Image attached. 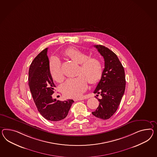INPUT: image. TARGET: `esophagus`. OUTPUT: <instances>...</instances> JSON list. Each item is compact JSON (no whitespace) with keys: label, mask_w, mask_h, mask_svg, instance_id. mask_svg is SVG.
Masks as SVG:
<instances>
[{"label":"esophagus","mask_w":157,"mask_h":157,"mask_svg":"<svg viewBox=\"0 0 157 157\" xmlns=\"http://www.w3.org/2000/svg\"><path fill=\"white\" fill-rule=\"evenodd\" d=\"M84 98H74L73 100L75 101H81V100H83Z\"/></svg>","instance_id":"34e87169"}]
</instances>
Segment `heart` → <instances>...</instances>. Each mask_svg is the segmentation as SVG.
Listing matches in <instances>:
<instances>
[{"mask_svg": "<svg viewBox=\"0 0 157 157\" xmlns=\"http://www.w3.org/2000/svg\"><path fill=\"white\" fill-rule=\"evenodd\" d=\"M63 55L80 66L76 78L69 79L61 86V91L65 96L77 98L81 96L90 84H96L100 80L103 72L102 61L97 57H89L87 53L80 49L71 48L63 52ZM49 72L54 80L61 82L64 79L60 60L52 57L49 62Z\"/></svg>", "mask_w": 157, "mask_h": 157, "instance_id": "obj_1", "label": "heart"}]
</instances>
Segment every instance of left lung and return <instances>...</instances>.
<instances>
[{"label":"left lung","instance_id":"8db88e82","mask_svg":"<svg viewBox=\"0 0 157 157\" xmlns=\"http://www.w3.org/2000/svg\"><path fill=\"white\" fill-rule=\"evenodd\" d=\"M94 47L104 59L105 68L93 92L100 94L102 98L96 97L100 102L99 106L92 114L98 118L107 120L116 112L125 92V71L118 57L111 50L101 45Z\"/></svg>","mask_w":157,"mask_h":157}]
</instances>
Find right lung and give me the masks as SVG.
<instances>
[{"mask_svg":"<svg viewBox=\"0 0 157 157\" xmlns=\"http://www.w3.org/2000/svg\"><path fill=\"white\" fill-rule=\"evenodd\" d=\"M47 51L48 48L44 49L32 61L29 69L28 85L41 115L48 121H60L67 116L74 101L53 98L56 86L49 72Z\"/></svg>","mask_w":157,"mask_h":157,"instance_id":"right-lung-1","label":"right lung"}]
</instances>
